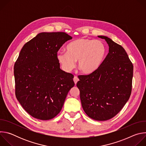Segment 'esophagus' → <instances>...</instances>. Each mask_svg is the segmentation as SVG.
<instances>
[{"mask_svg": "<svg viewBox=\"0 0 146 146\" xmlns=\"http://www.w3.org/2000/svg\"><path fill=\"white\" fill-rule=\"evenodd\" d=\"M78 80H79V79H78V77L76 76H74V77L73 78V81H74V82L75 83V84H77V82L78 81Z\"/></svg>", "mask_w": 146, "mask_h": 146, "instance_id": "1", "label": "esophagus"}]
</instances>
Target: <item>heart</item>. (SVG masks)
Segmentation results:
<instances>
[{
    "instance_id": "heart-1",
    "label": "heart",
    "mask_w": 146,
    "mask_h": 146,
    "mask_svg": "<svg viewBox=\"0 0 146 146\" xmlns=\"http://www.w3.org/2000/svg\"><path fill=\"white\" fill-rule=\"evenodd\" d=\"M66 51H58L56 59L62 69L71 72L77 59V66L82 73L90 74L96 72L105 59L107 48L102 41L87 38H78L66 47Z\"/></svg>"
}]
</instances>
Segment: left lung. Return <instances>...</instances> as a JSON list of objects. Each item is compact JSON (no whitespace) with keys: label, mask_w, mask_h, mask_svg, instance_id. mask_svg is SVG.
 I'll use <instances>...</instances> for the list:
<instances>
[{"label":"left lung","mask_w":146,"mask_h":146,"mask_svg":"<svg viewBox=\"0 0 146 146\" xmlns=\"http://www.w3.org/2000/svg\"><path fill=\"white\" fill-rule=\"evenodd\" d=\"M105 39L109 53L94 73L78 76L77 87L87 115L96 121H106L116 115L131 94L133 66L125 50L111 38Z\"/></svg>","instance_id":"8db88e82"}]
</instances>
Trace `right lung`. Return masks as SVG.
<instances>
[{
	"mask_svg": "<svg viewBox=\"0 0 146 146\" xmlns=\"http://www.w3.org/2000/svg\"><path fill=\"white\" fill-rule=\"evenodd\" d=\"M72 37L65 32H43L25 43L15 62V93L33 117L48 120L60 111L74 76L60 69L56 54Z\"/></svg>",
	"mask_w": 146,
	"mask_h": 146,
	"instance_id": "right-lung-1",
	"label": "right lung"
}]
</instances>
